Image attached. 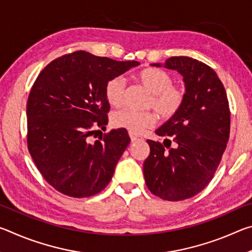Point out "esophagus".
<instances>
[{
    "instance_id": "34e87169",
    "label": "esophagus",
    "mask_w": 252,
    "mask_h": 252,
    "mask_svg": "<svg viewBox=\"0 0 252 252\" xmlns=\"http://www.w3.org/2000/svg\"><path fill=\"white\" fill-rule=\"evenodd\" d=\"M129 135H130V139H131L132 142H134V141H136V140L141 139V136H139L138 134L133 133V132H129Z\"/></svg>"
}]
</instances>
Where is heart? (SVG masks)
Listing matches in <instances>:
<instances>
[{"mask_svg":"<svg viewBox=\"0 0 252 252\" xmlns=\"http://www.w3.org/2000/svg\"><path fill=\"white\" fill-rule=\"evenodd\" d=\"M139 82L151 93L147 102L148 108H152L159 116L169 120L181 110L186 101V90L182 85L173 84V76L163 70L146 67L136 75ZM105 97L112 106L119 108L125 102L126 82L121 76H114L105 84ZM157 116L152 111H138L126 108L113 114L114 126L123 127L133 133L156 125Z\"/></svg>","mask_w":252,"mask_h":252,"instance_id":"b5f03b06","label":"heart"}]
</instances>
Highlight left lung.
<instances>
[{"label": "left lung", "instance_id": "left-lung-1", "mask_svg": "<svg viewBox=\"0 0 252 252\" xmlns=\"http://www.w3.org/2000/svg\"><path fill=\"white\" fill-rule=\"evenodd\" d=\"M164 67L183 76L186 101L156 131L171 140L165 139L164 146L147 140L150 155L143 163V174L153 194L180 201L201 192L215 176L229 140L230 109L223 84L209 65L188 57H172Z\"/></svg>", "mask_w": 252, "mask_h": 252}]
</instances>
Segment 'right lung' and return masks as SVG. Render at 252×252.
I'll return each mask as SVG.
<instances>
[{
    "label": "right lung",
    "mask_w": 252,
    "mask_h": 252,
    "mask_svg": "<svg viewBox=\"0 0 252 252\" xmlns=\"http://www.w3.org/2000/svg\"><path fill=\"white\" fill-rule=\"evenodd\" d=\"M85 51L49 63L30 91L28 149L45 181L73 198H88L109 185L130 138L126 129L104 133L93 143L96 127L108 125L105 84L139 65Z\"/></svg>",
    "instance_id": "obj_1"
}]
</instances>
